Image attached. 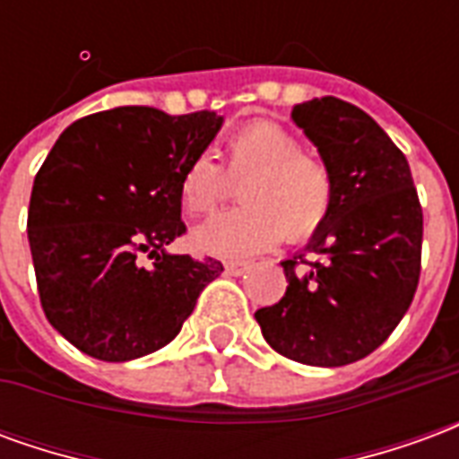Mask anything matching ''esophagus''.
I'll use <instances>...</instances> for the list:
<instances>
[{"instance_id":"1","label":"esophagus","mask_w":459,"mask_h":459,"mask_svg":"<svg viewBox=\"0 0 459 459\" xmlns=\"http://www.w3.org/2000/svg\"><path fill=\"white\" fill-rule=\"evenodd\" d=\"M246 270H248V263H243V260H229V263H226V273L233 275V278L243 275Z\"/></svg>"}]
</instances>
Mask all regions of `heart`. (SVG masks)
Returning a JSON list of instances; mask_svg holds the SVG:
<instances>
[{
    "instance_id": "b5f03b06",
    "label": "heart",
    "mask_w": 459,
    "mask_h": 459,
    "mask_svg": "<svg viewBox=\"0 0 459 459\" xmlns=\"http://www.w3.org/2000/svg\"><path fill=\"white\" fill-rule=\"evenodd\" d=\"M223 169L201 154L184 167L179 201L189 213H209L243 181L246 206L223 211L194 229V248L216 258H248L282 236L305 240L317 233L334 206V177L322 160L302 154L299 140L275 122L258 120L223 142Z\"/></svg>"
}]
</instances>
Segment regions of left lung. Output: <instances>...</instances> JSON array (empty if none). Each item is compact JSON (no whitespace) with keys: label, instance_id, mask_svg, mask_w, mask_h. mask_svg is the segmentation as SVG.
I'll return each instance as SVG.
<instances>
[{"label":"left lung","instance_id":"left-lung-1","mask_svg":"<svg viewBox=\"0 0 459 459\" xmlns=\"http://www.w3.org/2000/svg\"><path fill=\"white\" fill-rule=\"evenodd\" d=\"M292 120L334 177V206L307 243L317 260H282L285 298L255 319L292 361L354 364L384 344L413 302L423 209L405 154L364 110L325 95L295 105Z\"/></svg>","mask_w":459,"mask_h":459}]
</instances>
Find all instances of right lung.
<instances>
[{
    "label": "right lung",
    "instance_id": "obj_1",
    "mask_svg": "<svg viewBox=\"0 0 459 459\" xmlns=\"http://www.w3.org/2000/svg\"><path fill=\"white\" fill-rule=\"evenodd\" d=\"M221 125L211 110L125 105L75 120L48 152L29 201V248L46 319L83 354L132 361L167 346L223 273L219 260L164 250L186 233L181 171Z\"/></svg>",
    "mask_w": 459,
    "mask_h": 459
}]
</instances>
